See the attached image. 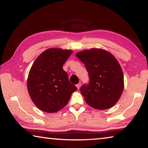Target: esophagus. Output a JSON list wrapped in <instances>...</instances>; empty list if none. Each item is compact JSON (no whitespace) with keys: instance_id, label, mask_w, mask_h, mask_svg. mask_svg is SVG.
I'll list each match as a JSON object with an SVG mask.
<instances>
[{"instance_id":"34e87169","label":"esophagus","mask_w":148,"mask_h":148,"mask_svg":"<svg viewBox=\"0 0 148 148\" xmlns=\"http://www.w3.org/2000/svg\"><path fill=\"white\" fill-rule=\"evenodd\" d=\"M76 87H77V88L79 89V87H81V83H80V82H79V83L77 84L76 85Z\"/></svg>"}]
</instances>
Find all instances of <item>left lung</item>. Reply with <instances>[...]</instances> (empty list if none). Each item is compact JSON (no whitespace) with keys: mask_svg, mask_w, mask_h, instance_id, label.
<instances>
[{"mask_svg":"<svg viewBox=\"0 0 148 148\" xmlns=\"http://www.w3.org/2000/svg\"><path fill=\"white\" fill-rule=\"evenodd\" d=\"M76 56L88 72L89 84L80 88L87 104L98 110L113 106L124 87L123 74L116 59L106 50L96 48L78 52Z\"/></svg>","mask_w":148,"mask_h":148,"instance_id":"obj_1","label":"left lung"}]
</instances>
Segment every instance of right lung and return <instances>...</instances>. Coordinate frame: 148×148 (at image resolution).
<instances>
[{
  "label": "right lung",
  "instance_id": "1",
  "mask_svg": "<svg viewBox=\"0 0 148 148\" xmlns=\"http://www.w3.org/2000/svg\"><path fill=\"white\" fill-rule=\"evenodd\" d=\"M71 50L49 48L35 60L30 70L27 89L34 104L42 111L57 112L68 104L77 87L70 83L62 66Z\"/></svg>",
  "mask_w": 148,
  "mask_h": 148
}]
</instances>
